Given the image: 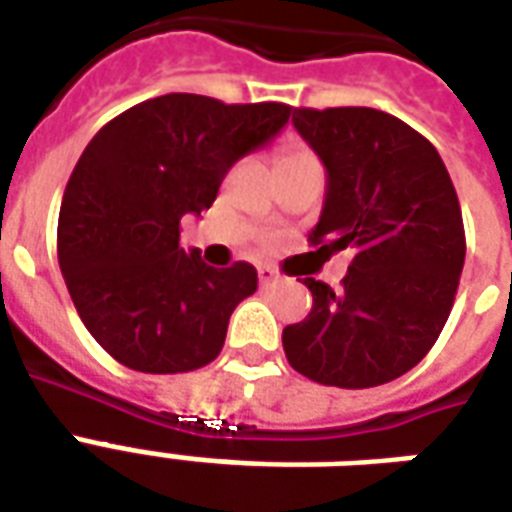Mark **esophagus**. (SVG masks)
I'll return each mask as SVG.
<instances>
[{
    "instance_id": "34e87169",
    "label": "esophagus",
    "mask_w": 512,
    "mask_h": 512,
    "mask_svg": "<svg viewBox=\"0 0 512 512\" xmlns=\"http://www.w3.org/2000/svg\"><path fill=\"white\" fill-rule=\"evenodd\" d=\"M257 277H260V285L263 288H268V285H274L277 282V268H271V266H260L257 268Z\"/></svg>"
}]
</instances>
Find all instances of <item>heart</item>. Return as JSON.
Listing matches in <instances>:
<instances>
[{"label":"heart","mask_w":512,"mask_h":512,"mask_svg":"<svg viewBox=\"0 0 512 512\" xmlns=\"http://www.w3.org/2000/svg\"><path fill=\"white\" fill-rule=\"evenodd\" d=\"M296 164H318V158L307 147H290L279 156L277 167H296Z\"/></svg>","instance_id":"1"}]
</instances>
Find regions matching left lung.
I'll list each match as a JSON object with an SVG mask.
<instances>
[{"instance_id":"1","label":"left lung","mask_w":512,"mask_h":512,"mask_svg":"<svg viewBox=\"0 0 512 512\" xmlns=\"http://www.w3.org/2000/svg\"><path fill=\"white\" fill-rule=\"evenodd\" d=\"M329 172L312 255L351 249L343 288L304 277L312 310L285 326L293 370L340 389L395 381L439 340L461 282V202L439 150L370 106L293 109Z\"/></svg>"}]
</instances>
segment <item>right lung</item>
I'll return each mask as SVG.
<instances>
[{
  "label": "right lung",
  "instance_id": "right-lung-1",
  "mask_svg": "<svg viewBox=\"0 0 512 512\" xmlns=\"http://www.w3.org/2000/svg\"><path fill=\"white\" fill-rule=\"evenodd\" d=\"M293 106L169 93L131 106L84 147L65 186L57 257L73 307L106 354L139 373H189L219 356L249 263L213 268L180 246L227 169L266 145Z\"/></svg>",
  "mask_w": 512,
  "mask_h": 512
}]
</instances>
